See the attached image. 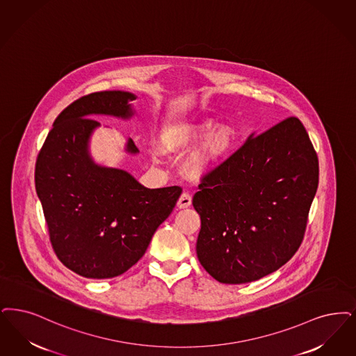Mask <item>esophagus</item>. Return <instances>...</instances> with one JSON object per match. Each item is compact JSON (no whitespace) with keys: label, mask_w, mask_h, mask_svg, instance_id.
Segmentation results:
<instances>
[{"label":"esophagus","mask_w":356,"mask_h":356,"mask_svg":"<svg viewBox=\"0 0 356 356\" xmlns=\"http://www.w3.org/2000/svg\"><path fill=\"white\" fill-rule=\"evenodd\" d=\"M191 204H192V196H191L189 193H186V192H184V193L180 196L179 201H177V207H179L180 209H184V208L191 207Z\"/></svg>","instance_id":"obj_1"}]
</instances>
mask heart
<instances>
[{"mask_svg": "<svg viewBox=\"0 0 356 356\" xmlns=\"http://www.w3.org/2000/svg\"><path fill=\"white\" fill-rule=\"evenodd\" d=\"M213 127L212 120L167 126L160 134L159 147L165 154H184L208 136L185 163L186 173L191 177H200L218 167L230 155L236 143V131L232 126Z\"/></svg>", "mask_w": 356, "mask_h": 356, "instance_id": "heart-1", "label": "heart"}]
</instances>
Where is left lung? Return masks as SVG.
Returning a JSON list of instances; mask_svg holds the SVG:
<instances>
[{
  "label": "left lung",
  "instance_id": "1",
  "mask_svg": "<svg viewBox=\"0 0 356 356\" xmlns=\"http://www.w3.org/2000/svg\"><path fill=\"white\" fill-rule=\"evenodd\" d=\"M318 180V156L298 118L250 135L201 177L193 196L202 268L229 284L278 270L302 243Z\"/></svg>",
  "mask_w": 356,
  "mask_h": 356
}]
</instances>
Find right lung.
I'll return each instance as SVG.
<instances>
[{"instance_id":"1","label":"right lung","mask_w":356,"mask_h":356,"mask_svg":"<svg viewBox=\"0 0 356 356\" xmlns=\"http://www.w3.org/2000/svg\"><path fill=\"white\" fill-rule=\"evenodd\" d=\"M134 99L131 92L100 91L72 102L58 115L37 157L35 189L51 246L66 268L86 278H114L132 268L183 191L177 185L148 189L88 155L91 132L100 126L88 116L127 119ZM126 149L139 152L131 139Z\"/></svg>"}]
</instances>
